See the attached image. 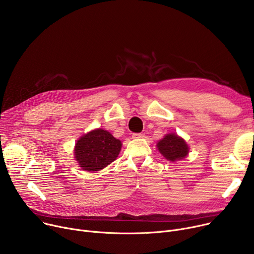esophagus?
Returning <instances> with one entry per match:
<instances>
[{"label": "esophagus", "instance_id": "obj_1", "mask_svg": "<svg viewBox=\"0 0 254 254\" xmlns=\"http://www.w3.org/2000/svg\"><path fill=\"white\" fill-rule=\"evenodd\" d=\"M131 137H132V139H141V138L144 137V133H142V132H134V133L131 134Z\"/></svg>", "mask_w": 254, "mask_h": 254}]
</instances>
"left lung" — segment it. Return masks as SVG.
<instances>
[{"label": "left lung", "mask_w": 254, "mask_h": 254, "mask_svg": "<svg viewBox=\"0 0 254 254\" xmlns=\"http://www.w3.org/2000/svg\"><path fill=\"white\" fill-rule=\"evenodd\" d=\"M160 153L170 161L184 159L189 153V146L176 133H167L157 143Z\"/></svg>", "instance_id": "1"}]
</instances>
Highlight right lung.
Returning <instances> with one entry per match:
<instances>
[{
    "instance_id": "obj_1",
    "label": "right lung",
    "mask_w": 254,
    "mask_h": 254,
    "mask_svg": "<svg viewBox=\"0 0 254 254\" xmlns=\"http://www.w3.org/2000/svg\"><path fill=\"white\" fill-rule=\"evenodd\" d=\"M122 142L105 129H93L80 137L74 147V156L83 171L98 172L113 162L120 154Z\"/></svg>"
}]
</instances>
